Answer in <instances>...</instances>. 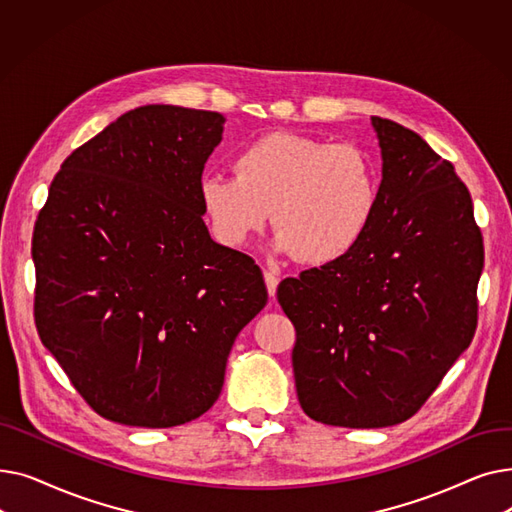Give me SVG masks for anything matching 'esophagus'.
Returning <instances> with one entry per match:
<instances>
[{
  "instance_id": "esophagus-1",
  "label": "esophagus",
  "mask_w": 512,
  "mask_h": 512,
  "mask_svg": "<svg viewBox=\"0 0 512 512\" xmlns=\"http://www.w3.org/2000/svg\"><path fill=\"white\" fill-rule=\"evenodd\" d=\"M263 280H265V286H267V294H270V297L274 299L276 297V288H278V276L274 274V272H270V270H265L263 272Z\"/></svg>"
}]
</instances>
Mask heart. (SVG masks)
<instances>
[{
  "instance_id": "b5f03b06",
  "label": "heart",
  "mask_w": 512,
  "mask_h": 512,
  "mask_svg": "<svg viewBox=\"0 0 512 512\" xmlns=\"http://www.w3.org/2000/svg\"><path fill=\"white\" fill-rule=\"evenodd\" d=\"M234 178L207 176L199 197L215 240L240 249L270 211L276 249L307 265L346 257L365 238L380 199L369 151L297 132H267L242 147Z\"/></svg>"
}]
</instances>
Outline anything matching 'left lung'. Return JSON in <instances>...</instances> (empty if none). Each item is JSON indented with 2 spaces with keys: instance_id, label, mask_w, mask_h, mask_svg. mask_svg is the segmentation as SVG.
Segmentation results:
<instances>
[{
  "instance_id": "1",
  "label": "left lung",
  "mask_w": 512,
  "mask_h": 512,
  "mask_svg": "<svg viewBox=\"0 0 512 512\" xmlns=\"http://www.w3.org/2000/svg\"><path fill=\"white\" fill-rule=\"evenodd\" d=\"M378 209L346 257L286 278L303 411L326 425L388 427L434 394L477 328L483 238L454 166L417 132L373 116Z\"/></svg>"
}]
</instances>
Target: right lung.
I'll use <instances>...</instances> for the list:
<instances>
[{
    "label": "right lung",
    "mask_w": 512,
    "mask_h": 512,
    "mask_svg": "<svg viewBox=\"0 0 512 512\" xmlns=\"http://www.w3.org/2000/svg\"><path fill=\"white\" fill-rule=\"evenodd\" d=\"M224 116L143 105L74 149L33 232L35 326L101 417L174 427L218 400L265 307L255 261L213 242L201 174Z\"/></svg>",
    "instance_id": "add662e5"
}]
</instances>
